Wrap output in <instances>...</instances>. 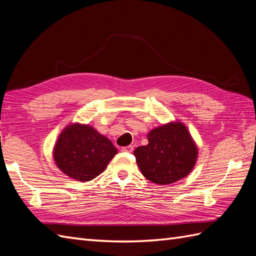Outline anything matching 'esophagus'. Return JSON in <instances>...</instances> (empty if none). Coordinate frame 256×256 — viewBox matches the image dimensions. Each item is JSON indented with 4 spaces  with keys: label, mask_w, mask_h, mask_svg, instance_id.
<instances>
[{
    "label": "esophagus",
    "mask_w": 256,
    "mask_h": 256,
    "mask_svg": "<svg viewBox=\"0 0 256 256\" xmlns=\"http://www.w3.org/2000/svg\"><path fill=\"white\" fill-rule=\"evenodd\" d=\"M133 150H134V147L133 146H126V147H122L121 148V152H128V154H130V152H133Z\"/></svg>",
    "instance_id": "1"
}]
</instances>
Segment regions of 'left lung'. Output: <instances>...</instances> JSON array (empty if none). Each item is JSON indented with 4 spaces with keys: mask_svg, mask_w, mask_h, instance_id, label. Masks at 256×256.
Returning <instances> with one entry per match:
<instances>
[{
    "mask_svg": "<svg viewBox=\"0 0 256 256\" xmlns=\"http://www.w3.org/2000/svg\"><path fill=\"white\" fill-rule=\"evenodd\" d=\"M148 145L134 150L137 166L145 178L158 185L178 182L192 171L198 146L180 121L168 122L147 134Z\"/></svg>",
    "mask_w": 256,
    "mask_h": 256,
    "instance_id": "left-lung-1",
    "label": "left lung"
}]
</instances>
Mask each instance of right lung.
Here are the masks:
<instances>
[{
    "instance_id": "obj_1",
    "label": "right lung",
    "mask_w": 256,
    "mask_h": 256,
    "mask_svg": "<svg viewBox=\"0 0 256 256\" xmlns=\"http://www.w3.org/2000/svg\"><path fill=\"white\" fill-rule=\"evenodd\" d=\"M118 154L109 138L88 124L70 123L58 136L53 149L57 168L78 182H88L107 168Z\"/></svg>"
}]
</instances>
